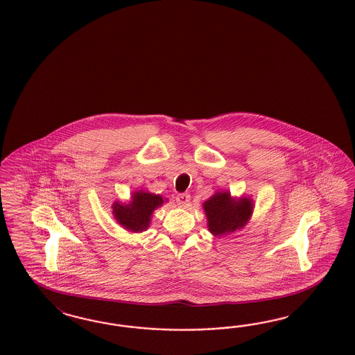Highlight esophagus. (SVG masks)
I'll list each match as a JSON object with an SVG mask.
<instances>
[{
  "label": "esophagus",
  "instance_id": "1",
  "mask_svg": "<svg viewBox=\"0 0 355 355\" xmlns=\"http://www.w3.org/2000/svg\"><path fill=\"white\" fill-rule=\"evenodd\" d=\"M175 200H177L178 206H181V207H186V206L189 205V202H190V194H187V193L178 194L177 198H175Z\"/></svg>",
  "mask_w": 355,
  "mask_h": 355
}]
</instances>
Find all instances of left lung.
Returning a JSON list of instances; mask_svg holds the SVG:
<instances>
[{
    "instance_id": "1",
    "label": "left lung",
    "mask_w": 355,
    "mask_h": 355,
    "mask_svg": "<svg viewBox=\"0 0 355 355\" xmlns=\"http://www.w3.org/2000/svg\"><path fill=\"white\" fill-rule=\"evenodd\" d=\"M253 206L250 196L233 198L228 190L216 191L203 203L208 231L215 237H221L243 230L253 215Z\"/></svg>"
}]
</instances>
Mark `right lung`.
<instances>
[{"label": "right lung", "instance_id": "right-lung-1", "mask_svg": "<svg viewBox=\"0 0 355 355\" xmlns=\"http://www.w3.org/2000/svg\"><path fill=\"white\" fill-rule=\"evenodd\" d=\"M168 199L147 190H136L125 203H112V216L119 225L130 232H144L150 225L155 209L161 207Z\"/></svg>", "mask_w": 355, "mask_h": 355}]
</instances>
